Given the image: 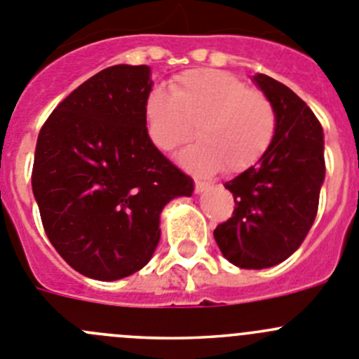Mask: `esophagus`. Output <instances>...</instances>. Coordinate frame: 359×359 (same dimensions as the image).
<instances>
[{
    "instance_id": "obj_1",
    "label": "esophagus",
    "mask_w": 359,
    "mask_h": 359,
    "mask_svg": "<svg viewBox=\"0 0 359 359\" xmlns=\"http://www.w3.org/2000/svg\"><path fill=\"white\" fill-rule=\"evenodd\" d=\"M208 189H210V185H208V183H204V182H196V194L206 192Z\"/></svg>"
}]
</instances>
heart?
<instances>
[{"label": "heart", "instance_id": "heart-1", "mask_svg": "<svg viewBox=\"0 0 359 359\" xmlns=\"http://www.w3.org/2000/svg\"><path fill=\"white\" fill-rule=\"evenodd\" d=\"M144 125L156 149L172 153L196 135L201 142L180 155L183 167L210 176L225 167L243 172L268 151L276 130L273 104L236 75L213 68L174 79L169 93L155 88L144 100Z\"/></svg>", "mask_w": 359, "mask_h": 359}]
</instances>
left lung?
Listing matches in <instances>:
<instances>
[{
	"mask_svg": "<svg viewBox=\"0 0 359 359\" xmlns=\"http://www.w3.org/2000/svg\"><path fill=\"white\" fill-rule=\"evenodd\" d=\"M268 97L276 130L268 151L225 189L233 217L215 229L222 255L238 268L264 269L294 254L309 234L324 183V134L309 105L264 74L250 77Z\"/></svg>",
	"mask_w": 359,
	"mask_h": 359,
	"instance_id": "left-lung-1",
	"label": "left lung"
}]
</instances>
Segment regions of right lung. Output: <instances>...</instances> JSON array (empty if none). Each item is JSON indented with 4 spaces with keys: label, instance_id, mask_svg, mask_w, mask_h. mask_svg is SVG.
<instances>
[{
    "label": "right lung",
    "instance_id": "add662e5",
    "mask_svg": "<svg viewBox=\"0 0 359 359\" xmlns=\"http://www.w3.org/2000/svg\"><path fill=\"white\" fill-rule=\"evenodd\" d=\"M148 65H114L72 91L39 134L32 187L57 254L81 275L112 282L144 268L160 215L190 197L192 177L149 141Z\"/></svg>",
    "mask_w": 359,
    "mask_h": 359
}]
</instances>
